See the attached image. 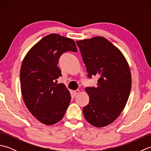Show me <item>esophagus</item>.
Returning <instances> with one entry per match:
<instances>
[{"instance_id": "34e87169", "label": "esophagus", "mask_w": 151, "mask_h": 151, "mask_svg": "<svg viewBox=\"0 0 151 151\" xmlns=\"http://www.w3.org/2000/svg\"><path fill=\"white\" fill-rule=\"evenodd\" d=\"M80 93V90H76V91H73V92H72V94H73V96H76V95L77 94H78Z\"/></svg>"}]
</instances>
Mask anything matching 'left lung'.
Here are the masks:
<instances>
[{"instance_id":"left-lung-1","label":"left lung","mask_w":151,"mask_h":151,"mask_svg":"<svg viewBox=\"0 0 151 151\" xmlns=\"http://www.w3.org/2000/svg\"><path fill=\"white\" fill-rule=\"evenodd\" d=\"M88 73L99 77L96 87L86 88L89 101L84 117L95 127L107 126L123 111L129 99L132 78L121 50L106 38L97 36L76 41Z\"/></svg>"}]
</instances>
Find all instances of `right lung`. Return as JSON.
<instances>
[{
	"instance_id": "add662e5",
	"label": "right lung",
	"mask_w": 151,
	"mask_h": 151,
	"mask_svg": "<svg viewBox=\"0 0 151 151\" xmlns=\"http://www.w3.org/2000/svg\"><path fill=\"white\" fill-rule=\"evenodd\" d=\"M69 50L77 51L74 40L50 34L35 44L22 60V98L28 110L44 124L52 125L62 120L70 102L66 86L54 82L62 76L58 67L60 58Z\"/></svg>"
}]
</instances>
